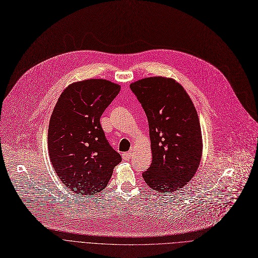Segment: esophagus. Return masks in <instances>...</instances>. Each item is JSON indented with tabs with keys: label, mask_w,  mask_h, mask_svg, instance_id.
I'll use <instances>...</instances> for the list:
<instances>
[{
	"label": "esophagus",
	"mask_w": 258,
	"mask_h": 258,
	"mask_svg": "<svg viewBox=\"0 0 258 258\" xmlns=\"http://www.w3.org/2000/svg\"><path fill=\"white\" fill-rule=\"evenodd\" d=\"M133 156V153L132 152H126V153H123L122 154V158H123L124 160H130Z\"/></svg>",
	"instance_id": "1"
}]
</instances>
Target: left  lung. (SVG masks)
<instances>
[{
	"label": "left lung",
	"instance_id": "1",
	"mask_svg": "<svg viewBox=\"0 0 258 258\" xmlns=\"http://www.w3.org/2000/svg\"><path fill=\"white\" fill-rule=\"evenodd\" d=\"M146 114L153 161L142 173L153 190L170 194L190 181L202 157V134L191 99L177 81L148 77L130 86Z\"/></svg>",
	"mask_w": 258,
	"mask_h": 258
}]
</instances>
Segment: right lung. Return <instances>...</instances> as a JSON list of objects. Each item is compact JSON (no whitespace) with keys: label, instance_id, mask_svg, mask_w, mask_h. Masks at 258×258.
Instances as JSON below:
<instances>
[{"label":"right lung","instance_id":"1","mask_svg":"<svg viewBox=\"0 0 258 258\" xmlns=\"http://www.w3.org/2000/svg\"><path fill=\"white\" fill-rule=\"evenodd\" d=\"M120 92L105 79H88L61 93L49 122L48 150L57 178L79 195L99 192L122 158L106 140L100 117Z\"/></svg>","mask_w":258,"mask_h":258}]
</instances>
